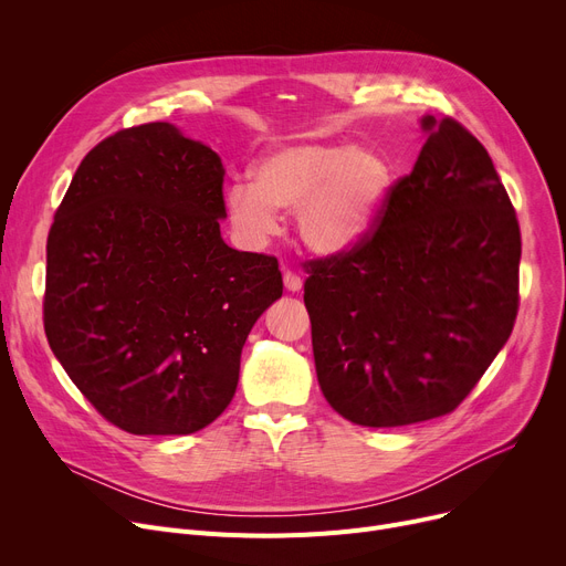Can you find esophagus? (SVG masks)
Listing matches in <instances>:
<instances>
[{
  "mask_svg": "<svg viewBox=\"0 0 566 566\" xmlns=\"http://www.w3.org/2000/svg\"><path fill=\"white\" fill-rule=\"evenodd\" d=\"M284 286L289 289V291H301L303 289V277L298 275V273H293V271H284Z\"/></svg>",
  "mask_w": 566,
  "mask_h": 566,
  "instance_id": "34e87169",
  "label": "esophagus"
}]
</instances>
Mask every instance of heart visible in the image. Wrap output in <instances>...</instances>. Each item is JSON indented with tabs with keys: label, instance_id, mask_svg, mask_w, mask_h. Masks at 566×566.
<instances>
[{
	"label": "heart",
	"instance_id": "obj_1",
	"mask_svg": "<svg viewBox=\"0 0 566 566\" xmlns=\"http://www.w3.org/2000/svg\"><path fill=\"white\" fill-rule=\"evenodd\" d=\"M390 158L371 146L301 139L268 151L252 181L227 188V216L243 243L259 248L280 229L277 211H295L301 241L316 254L358 245L388 206Z\"/></svg>",
	"mask_w": 566,
	"mask_h": 566
}]
</instances>
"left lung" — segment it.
<instances>
[{
    "instance_id": "left-lung-1",
    "label": "left lung",
    "mask_w": 566,
    "mask_h": 566,
    "mask_svg": "<svg viewBox=\"0 0 566 566\" xmlns=\"http://www.w3.org/2000/svg\"><path fill=\"white\" fill-rule=\"evenodd\" d=\"M422 128L418 163L374 229L305 263L318 385L360 427L452 412L518 314L521 229L491 156L452 116Z\"/></svg>"
}]
</instances>
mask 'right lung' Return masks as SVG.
<instances>
[{"label": "right lung", "instance_id": "add662e5", "mask_svg": "<svg viewBox=\"0 0 566 566\" xmlns=\"http://www.w3.org/2000/svg\"><path fill=\"white\" fill-rule=\"evenodd\" d=\"M220 156L156 122L80 163L48 235L45 337L77 390L135 436H188L233 399L241 350L282 295L275 256L220 235Z\"/></svg>", "mask_w": 566, "mask_h": 566}]
</instances>
